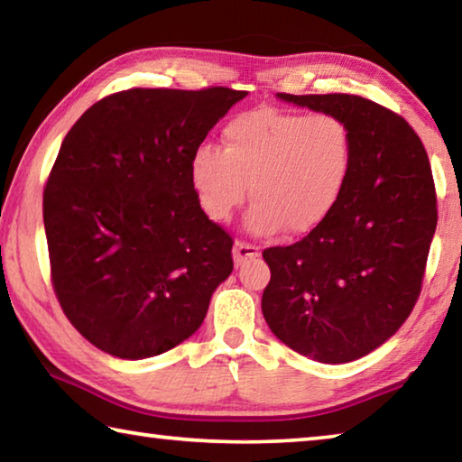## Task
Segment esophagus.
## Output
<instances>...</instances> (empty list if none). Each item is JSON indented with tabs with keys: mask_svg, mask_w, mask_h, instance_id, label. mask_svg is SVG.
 <instances>
[{
	"mask_svg": "<svg viewBox=\"0 0 462 462\" xmlns=\"http://www.w3.org/2000/svg\"><path fill=\"white\" fill-rule=\"evenodd\" d=\"M259 248L248 245V242H242V240H236L234 242V248H232V256H234V264L236 267H240L242 263H246L248 259H256L259 256Z\"/></svg>",
	"mask_w": 462,
	"mask_h": 462,
	"instance_id": "obj_1",
	"label": "esophagus"
}]
</instances>
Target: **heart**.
Listing matches in <instances>:
<instances>
[{"label":"heart","mask_w":462,"mask_h":462,"mask_svg":"<svg viewBox=\"0 0 462 462\" xmlns=\"http://www.w3.org/2000/svg\"><path fill=\"white\" fill-rule=\"evenodd\" d=\"M353 167L355 134L340 116L256 107L226 124L222 148L193 152L189 179L209 220H228L250 185V232L303 236L338 208Z\"/></svg>","instance_id":"b5f03b06"}]
</instances>
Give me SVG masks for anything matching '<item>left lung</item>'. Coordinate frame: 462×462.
<instances>
[{
  "label": "left lung",
  "mask_w": 462,
  "mask_h": 462,
  "mask_svg": "<svg viewBox=\"0 0 462 462\" xmlns=\"http://www.w3.org/2000/svg\"><path fill=\"white\" fill-rule=\"evenodd\" d=\"M277 97L346 120L355 167L319 228L263 253L271 269L263 316L295 353L332 365L356 361L400 330L420 297L438 222L432 169L410 124L371 99Z\"/></svg>",
  "instance_id": "obj_1"
}]
</instances>
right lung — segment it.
<instances>
[{"mask_svg":"<svg viewBox=\"0 0 462 462\" xmlns=\"http://www.w3.org/2000/svg\"><path fill=\"white\" fill-rule=\"evenodd\" d=\"M242 97L118 91L62 140L42 198L51 281L69 322L104 353L138 361L181 344L232 273V236L203 214L189 162Z\"/></svg>","mask_w":462,"mask_h":462,"instance_id":"right-lung-1","label":"right lung"}]
</instances>
